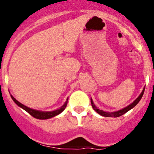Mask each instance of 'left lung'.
<instances>
[{"label":"left lung","mask_w":154,"mask_h":154,"mask_svg":"<svg viewBox=\"0 0 154 154\" xmlns=\"http://www.w3.org/2000/svg\"><path fill=\"white\" fill-rule=\"evenodd\" d=\"M144 88L143 89V91H142V93H141L140 95L138 97V98L136 99V100H134L133 101V103H132L131 104L129 105L128 106L125 107V108L119 110V111H117V112H105V111H103V110L101 109H97V107L94 106V103H93L92 100H91V106H92V108L94 109V110H95L96 112H97L98 114H100V116H104V117H114V118H116V117H119V116H122V115L125 114L126 112H127L129 111V110H130L131 109H133V107L136 106V104H137L138 103H139V101H140V100L142 99V96H143V94L144 92Z\"/></svg>","instance_id":"obj_1"}]
</instances>
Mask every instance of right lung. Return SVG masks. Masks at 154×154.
I'll list each match as a JSON object with an SVG mask.
<instances>
[{
    "instance_id": "obj_1",
    "label": "right lung",
    "mask_w": 154,
    "mask_h": 154,
    "mask_svg": "<svg viewBox=\"0 0 154 154\" xmlns=\"http://www.w3.org/2000/svg\"><path fill=\"white\" fill-rule=\"evenodd\" d=\"M11 97H12L13 101L15 102L18 106L21 107L23 109H24L26 112H27L30 116H32V117H34L35 119H51V118L52 117H54V116H57V115L60 114V113H61L65 109H66V107L67 106V103H68V99H67V100L66 101L65 104L62 107H60V109H56L52 112H42V111H38V110L32 109H30L29 108V107L24 106V104H22V103H21L20 102H18L16 99L14 98L12 95H11Z\"/></svg>"
}]
</instances>
